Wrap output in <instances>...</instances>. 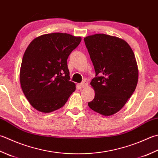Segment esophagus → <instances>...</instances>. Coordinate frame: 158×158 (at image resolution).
I'll use <instances>...</instances> for the list:
<instances>
[{"label": "esophagus", "instance_id": "1", "mask_svg": "<svg viewBox=\"0 0 158 158\" xmlns=\"http://www.w3.org/2000/svg\"><path fill=\"white\" fill-rule=\"evenodd\" d=\"M87 85H88V81H86V80H84V81H83L81 83H80V86H81V88H84Z\"/></svg>", "mask_w": 158, "mask_h": 158}]
</instances>
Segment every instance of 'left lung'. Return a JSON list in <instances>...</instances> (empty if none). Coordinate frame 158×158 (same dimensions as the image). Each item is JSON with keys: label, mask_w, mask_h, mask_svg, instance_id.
<instances>
[{"label": "left lung", "mask_w": 158, "mask_h": 158, "mask_svg": "<svg viewBox=\"0 0 158 158\" xmlns=\"http://www.w3.org/2000/svg\"><path fill=\"white\" fill-rule=\"evenodd\" d=\"M96 75L90 83L95 91L88 106L103 116L118 112L136 88L138 69L134 52L125 40L95 34L84 38Z\"/></svg>", "instance_id": "1"}]
</instances>
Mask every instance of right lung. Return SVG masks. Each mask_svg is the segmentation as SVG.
<instances>
[{
  "label": "right lung",
  "mask_w": 158,
  "mask_h": 158,
  "mask_svg": "<svg viewBox=\"0 0 158 158\" xmlns=\"http://www.w3.org/2000/svg\"><path fill=\"white\" fill-rule=\"evenodd\" d=\"M81 41L80 37L53 33L34 39L24 52L20 81L30 104L49 113L64 106L75 90L70 81L67 60Z\"/></svg>",
  "instance_id": "add662e5"
}]
</instances>
